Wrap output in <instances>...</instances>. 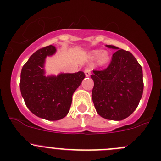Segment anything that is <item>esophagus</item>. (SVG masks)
<instances>
[{"mask_svg":"<svg viewBox=\"0 0 161 161\" xmlns=\"http://www.w3.org/2000/svg\"><path fill=\"white\" fill-rule=\"evenodd\" d=\"M84 72H85V75H86V77H89V76H90V75H91V70L89 69H88V68H87V69H85Z\"/></svg>","mask_w":161,"mask_h":161,"instance_id":"esophagus-1","label":"esophagus"}]
</instances>
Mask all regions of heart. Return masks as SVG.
Here are the masks:
<instances>
[{
	"label": "heart",
	"mask_w": 161,
	"mask_h": 161,
	"mask_svg": "<svg viewBox=\"0 0 161 161\" xmlns=\"http://www.w3.org/2000/svg\"><path fill=\"white\" fill-rule=\"evenodd\" d=\"M90 58L92 60L98 59V63L99 65H103L107 63L109 60V54L106 51L101 50H93L90 53Z\"/></svg>",
	"instance_id": "b5f03b06"
}]
</instances>
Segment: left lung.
Instances as JSON below:
<instances>
[{
	"instance_id": "8db88e82",
	"label": "left lung",
	"mask_w": 161,
	"mask_h": 161,
	"mask_svg": "<svg viewBox=\"0 0 161 161\" xmlns=\"http://www.w3.org/2000/svg\"><path fill=\"white\" fill-rule=\"evenodd\" d=\"M116 49L109 65L104 70H93L92 97L96 110L103 118L123 120L138 106L143 91L142 67L128 51Z\"/></svg>"
}]
</instances>
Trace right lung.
I'll list each match as a JSON object with an SVG mask.
<instances>
[{"label":"right lung","instance_id":"obj_1","mask_svg":"<svg viewBox=\"0 0 161 161\" xmlns=\"http://www.w3.org/2000/svg\"><path fill=\"white\" fill-rule=\"evenodd\" d=\"M55 52L53 45L36 51L21 72L20 89L27 107L35 116L47 120H59L66 116L72 95L86 77L82 71L45 75V58Z\"/></svg>","mask_w":161,"mask_h":161}]
</instances>
